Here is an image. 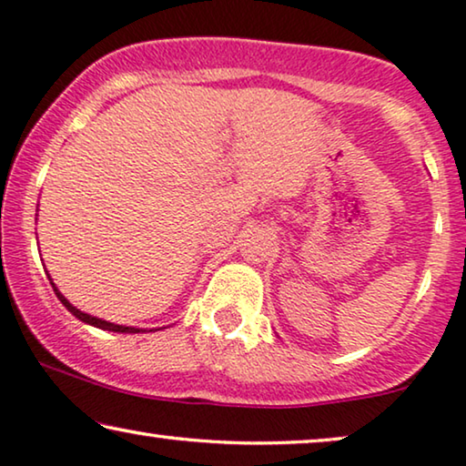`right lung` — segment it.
<instances>
[{"label": "right lung", "instance_id": "1", "mask_svg": "<svg viewBox=\"0 0 466 466\" xmlns=\"http://www.w3.org/2000/svg\"><path fill=\"white\" fill-rule=\"evenodd\" d=\"M55 293H56V298L63 301V306L67 308V310L74 314V317H77L80 320H84V323H88V325H95V327H99V329H107V331H117V333H139L141 329H135V327H124V325H114V323H107V320H103V319H96V317H90V314H86V312H82V310H77L76 306H71L67 299H65L63 296H61V291L56 289L55 287Z\"/></svg>", "mask_w": 466, "mask_h": 466}]
</instances>
